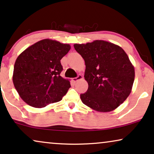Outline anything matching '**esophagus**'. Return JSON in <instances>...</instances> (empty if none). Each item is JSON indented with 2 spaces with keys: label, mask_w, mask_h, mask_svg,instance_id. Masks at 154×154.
<instances>
[{
  "label": "esophagus",
  "mask_w": 154,
  "mask_h": 154,
  "mask_svg": "<svg viewBox=\"0 0 154 154\" xmlns=\"http://www.w3.org/2000/svg\"><path fill=\"white\" fill-rule=\"evenodd\" d=\"M83 79L82 76L81 75H79L77 77H75V78H73L72 81L74 82H77L78 80H80V79Z\"/></svg>",
  "instance_id": "34e87169"
}]
</instances>
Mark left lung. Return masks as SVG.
<instances>
[{
  "label": "left lung",
  "instance_id": "obj_1",
  "mask_svg": "<svg viewBox=\"0 0 154 154\" xmlns=\"http://www.w3.org/2000/svg\"><path fill=\"white\" fill-rule=\"evenodd\" d=\"M85 62L88 89L80 98L84 104L98 112L112 111L132 91L134 67L121 47L103 40L74 44Z\"/></svg>",
  "mask_w": 154,
  "mask_h": 154
}]
</instances>
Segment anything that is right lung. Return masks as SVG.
Masks as SVG:
<instances>
[{"instance_id": "1", "label": "right lung", "mask_w": 154, "mask_h": 154, "mask_svg": "<svg viewBox=\"0 0 154 154\" xmlns=\"http://www.w3.org/2000/svg\"><path fill=\"white\" fill-rule=\"evenodd\" d=\"M70 48L69 44L46 38L20 53L14 65L13 82L26 103L44 108L62 100L71 86L60 75V60Z\"/></svg>"}]
</instances>
